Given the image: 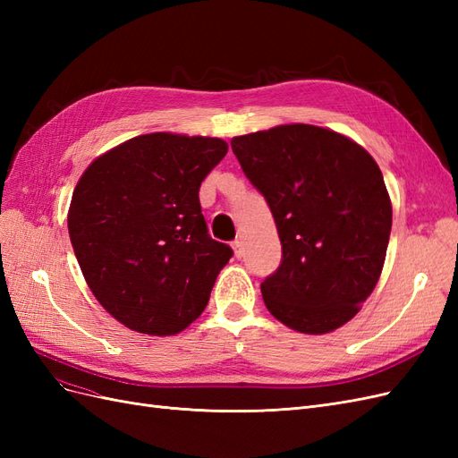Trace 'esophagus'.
<instances>
[{
  "mask_svg": "<svg viewBox=\"0 0 458 458\" xmlns=\"http://www.w3.org/2000/svg\"><path fill=\"white\" fill-rule=\"evenodd\" d=\"M233 250H234V256H237V258H242V254H244V248H242V241H241V239L233 241Z\"/></svg>",
  "mask_w": 458,
  "mask_h": 458,
  "instance_id": "obj_1",
  "label": "esophagus"
}]
</instances>
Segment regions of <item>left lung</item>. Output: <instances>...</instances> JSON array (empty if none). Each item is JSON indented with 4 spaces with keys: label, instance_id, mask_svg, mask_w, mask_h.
<instances>
[{
    "label": "left lung",
    "instance_id": "left-lung-1",
    "mask_svg": "<svg viewBox=\"0 0 458 458\" xmlns=\"http://www.w3.org/2000/svg\"><path fill=\"white\" fill-rule=\"evenodd\" d=\"M244 175L266 197L283 244L261 283L269 313L303 335H327L377 286L392 231L378 164L350 137L286 123L231 140Z\"/></svg>",
    "mask_w": 458,
    "mask_h": 458
}]
</instances>
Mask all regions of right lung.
<instances>
[{"label": "right lung", "instance_id": "obj_1", "mask_svg": "<svg viewBox=\"0 0 458 458\" xmlns=\"http://www.w3.org/2000/svg\"><path fill=\"white\" fill-rule=\"evenodd\" d=\"M227 148L217 137L147 133L81 174L68 234L93 296L123 327L170 336L204 311L233 250L208 234L199 189Z\"/></svg>", "mask_w": 458, "mask_h": 458}]
</instances>
